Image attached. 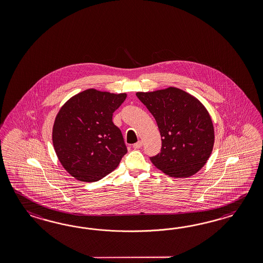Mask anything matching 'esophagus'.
<instances>
[{"mask_svg":"<svg viewBox=\"0 0 263 263\" xmlns=\"http://www.w3.org/2000/svg\"><path fill=\"white\" fill-rule=\"evenodd\" d=\"M142 146H143V142H142V141H139V142H137V143L133 144V147H134L135 149H139V148H141Z\"/></svg>","mask_w":263,"mask_h":263,"instance_id":"obj_1","label":"esophagus"}]
</instances>
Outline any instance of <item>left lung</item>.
I'll list each match as a JSON object with an SVG mask.
<instances>
[{"label": "left lung", "mask_w": 263, "mask_h": 263, "mask_svg": "<svg viewBox=\"0 0 263 263\" xmlns=\"http://www.w3.org/2000/svg\"><path fill=\"white\" fill-rule=\"evenodd\" d=\"M157 122L161 152L152 164L172 177H189L205 165L214 145V127L206 108L180 88L137 92Z\"/></svg>", "instance_id": "8db88e82"}]
</instances>
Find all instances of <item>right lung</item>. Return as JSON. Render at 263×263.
<instances>
[{"instance_id": "1", "label": "right lung", "mask_w": 263, "mask_h": 263, "mask_svg": "<svg viewBox=\"0 0 263 263\" xmlns=\"http://www.w3.org/2000/svg\"><path fill=\"white\" fill-rule=\"evenodd\" d=\"M126 93L88 88L67 100L57 115L52 140L65 171L84 182L98 181L119 166L126 154L112 112Z\"/></svg>"}]
</instances>
